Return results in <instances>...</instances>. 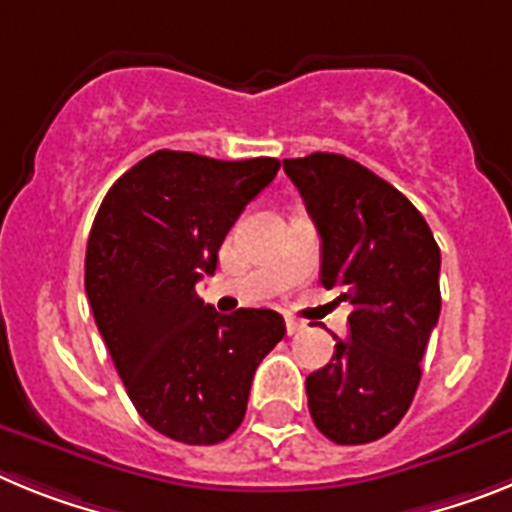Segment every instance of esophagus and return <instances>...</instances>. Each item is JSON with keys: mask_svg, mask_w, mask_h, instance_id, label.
Instances as JSON below:
<instances>
[{"mask_svg": "<svg viewBox=\"0 0 512 512\" xmlns=\"http://www.w3.org/2000/svg\"><path fill=\"white\" fill-rule=\"evenodd\" d=\"M306 330V322H299V319L286 317V332L288 335H299V332Z\"/></svg>", "mask_w": 512, "mask_h": 512, "instance_id": "esophagus-1", "label": "esophagus"}]
</instances>
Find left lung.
I'll return each mask as SVG.
<instances>
[{"instance_id":"1","label":"left lung","mask_w":512,"mask_h":512,"mask_svg":"<svg viewBox=\"0 0 512 512\" xmlns=\"http://www.w3.org/2000/svg\"><path fill=\"white\" fill-rule=\"evenodd\" d=\"M322 239V286L350 301V335L306 376L319 433L340 446L384 438L410 410L441 314V250L428 221L368 167L317 151L283 159Z\"/></svg>"}]
</instances>
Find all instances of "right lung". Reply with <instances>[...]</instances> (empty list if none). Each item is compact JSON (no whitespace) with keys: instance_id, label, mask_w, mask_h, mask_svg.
Returning a JSON list of instances; mask_svg holds the SVG:
<instances>
[{"instance_id":"right-lung-1","label":"right lung","mask_w":512,"mask_h":512,"mask_svg":"<svg viewBox=\"0 0 512 512\" xmlns=\"http://www.w3.org/2000/svg\"><path fill=\"white\" fill-rule=\"evenodd\" d=\"M278 170L273 157L154 151L115 180L95 216L84 291L97 330L133 407L172 441H226L242 425L257 366L286 335L278 311L219 314L195 293Z\"/></svg>"}]
</instances>
